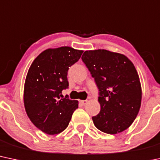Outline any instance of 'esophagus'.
<instances>
[{
    "instance_id": "1",
    "label": "esophagus",
    "mask_w": 160,
    "mask_h": 160,
    "mask_svg": "<svg viewBox=\"0 0 160 160\" xmlns=\"http://www.w3.org/2000/svg\"><path fill=\"white\" fill-rule=\"evenodd\" d=\"M80 102L81 103V104L83 105V106H85V105L87 104V102H88V101H87V100H80Z\"/></svg>"
}]
</instances>
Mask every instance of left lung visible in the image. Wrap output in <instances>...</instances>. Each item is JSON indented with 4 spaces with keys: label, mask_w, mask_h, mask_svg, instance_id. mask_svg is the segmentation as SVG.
Wrapping results in <instances>:
<instances>
[{
    "label": "left lung",
    "mask_w": 160,
    "mask_h": 160,
    "mask_svg": "<svg viewBox=\"0 0 160 160\" xmlns=\"http://www.w3.org/2000/svg\"><path fill=\"white\" fill-rule=\"evenodd\" d=\"M99 89L101 109L92 117L106 134L122 132L131 126L141 104V86L134 64L126 56L104 49L86 51L82 56Z\"/></svg>",
    "instance_id": "obj_1"
}]
</instances>
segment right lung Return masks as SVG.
I'll return each mask as SVG.
<instances>
[{
  "mask_svg": "<svg viewBox=\"0 0 160 160\" xmlns=\"http://www.w3.org/2000/svg\"><path fill=\"white\" fill-rule=\"evenodd\" d=\"M83 51L70 47L47 49L31 64L24 87V106L28 117L36 128L53 135L67 128L78 102L62 90L69 87L68 71L77 62Z\"/></svg>",
  "mask_w": 160,
  "mask_h": 160,
  "instance_id": "add662e5",
  "label": "right lung"
}]
</instances>
